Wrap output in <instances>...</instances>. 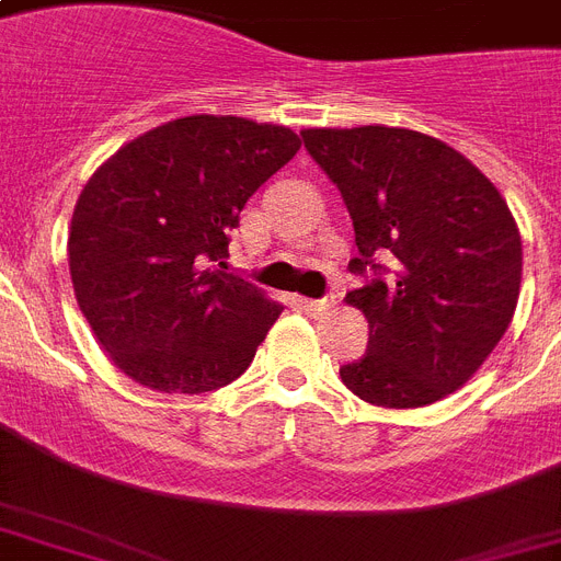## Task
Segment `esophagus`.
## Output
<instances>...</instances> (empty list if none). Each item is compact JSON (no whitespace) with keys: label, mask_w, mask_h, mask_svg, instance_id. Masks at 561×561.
<instances>
[{"label":"esophagus","mask_w":561,"mask_h":561,"mask_svg":"<svg viewBox=\"0 0 561 561\" xmlns=\"http://www.w3.org/2000/svg\"><path fill=\"white\" fill-rule=\"evenodd\" d=\"M334 302H337V297H334V294H329V297H323V299H302V306H306L311 314H323V311L334 308Z\"/></svg>","instance_id":"obj_1"}]
</instances>
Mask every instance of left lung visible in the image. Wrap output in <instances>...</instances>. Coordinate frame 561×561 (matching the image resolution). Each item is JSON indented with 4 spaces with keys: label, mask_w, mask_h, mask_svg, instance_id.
<instances>
[{
    "label": "left lung",
    "mask_w": 561,
    "mask_h": 561,
    "mask_svg": "<svg viewBox=\"0 0 561 561\" xmlns=\"http://www.w3.org/2000/svg\"><path fill=\"white\" fill-rule=\"evenodd\" d=\"M302 142L341 192L369 323L343 383L378 408H425L469 381L513 323L522 236L492 183L434 136L404 127H311Z\"/></svg>",
    "instance_id": "1"
}]
</instances>
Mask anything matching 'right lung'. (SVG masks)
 Returning a JSON list of instances; mask_svg holds the SVG:
<instances>
[{
    "instance_id": "1",
    "label": "right lung",
    "mask_w": 561,
    "mask_h": 561,
    "mask_svg": "<svg viewBox=\"0 0 561 561\" xmlns=\"http://www.w3.org/2000/svg\"><path fill=\"white\" fill-rule=\"evenodd\" d=\"M297 151L290 127L186 116L136 136L83 186L69 227L75 299L136 383L197 396L250 367L282 306L227 273L229 229Z\"/></svg>"
}]
</instances>
